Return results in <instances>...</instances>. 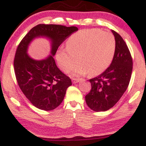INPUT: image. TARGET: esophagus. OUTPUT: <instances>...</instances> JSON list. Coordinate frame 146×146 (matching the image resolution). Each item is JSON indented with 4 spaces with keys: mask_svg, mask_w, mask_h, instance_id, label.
<instances>
[{
    "mask_svg": "<svg viewBox=\"0 0 146 146\" xmlns=\"http://www.w3.org/2000/svg\"><path fill=\"white\" fill-rule=\"evenodd\" d=\"M80 79H77V78H73V79H72V82H73V84L78 83V82H80Z\"/></svg>",
    "mask_w": 146,
    "mask_h": 146,
    "instance_id": "1",
    "label": "esophagus"
}]
</instances>
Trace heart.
Wrapping results in <instances>:
<instances>
[{"mask_svg":"<svg viewBox=\"0 0 146 146\" xmlns=\"http://www.w3.org/2000/svg\"><path fill=\"white\" fill-rule=\"evenodd\" d=\"M115 48V39L111 33L99 29L83 30L68 38L66 49L58 51L56 58L64 73L71 71L78 62L79 64L72 75L78 76L88 73L94 76L108 67Z\"/></svg>","mask_w":146,"mask_h":146,"instance_id":"heart-1","label":"heart"}]
</instances>
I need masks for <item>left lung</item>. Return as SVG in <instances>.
<instances>
[{"label":"left lung","instance_id":"left-lung-1","mask_svg":"<svg viewBox=\"0 0 146 146\" xmlns=\"http://www.w3.org/2000/svg\"><path fill=\"white\" fill-rule=\"evenodd\" d=\"M115 41V52L110 66L96 78L90 79L92 88L85 96L88 106L94 111L110 110L127 89L133 70V60L125 41L111 31Z\"/></svg>","mask_w":146,"mask_h":146}]
</instances>
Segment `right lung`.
Here are the masks:
<instances>
[{"label":"right lung","mask_w":146,"mask_h":146,"mask_svg":"<svg viewBox=\"0 0 146 146\" xmlns=\"http://www.w3.org/2000/svg\"><path fill=\"white\" fill-rule=\"evenodd\" d=\"M75 26L38 24L29 31L17 47L14 71L21 90L34 106L50 111L61 104L71 80L56 66L54 56L61 43L72 33ZM45 37L51 43L50 55L44 59L35 60L27 54L29 45L35 38Z\"/></svg>","instance_id":"right-lung-1"}]
</instances>
